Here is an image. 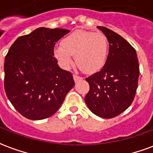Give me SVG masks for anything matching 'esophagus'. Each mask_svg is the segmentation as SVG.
I'll list each match as a JSON object with an SVG mask.
<instances>
[{
  "instance_id": "34e87169",
  "label": "esophagus",
  "mask_w": 153,
  "mask_h": 153,
  "mask_svg": "<svg viewBox=\"0 0 153 153\" xmlns=\"http://www.w3.org/2000/svg\"><path fill=\"white\" fill-rule=\"evenodd\" d=\"M73 78H74V80L75 82L78 81H79V80H81V79H82V77L79 76V75H76V74H74V75H73Z\"/></svg>"
}]
</instances>
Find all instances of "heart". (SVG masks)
Instances as JSON below:
<instances>
[{"label":"heart","mask_w":153,"mask_h":153,"mask_svg":"<svg viewBox=\"0 0 153 153\" xmlns=\"http://www.w3.org/2000/svg\"><path fill=\"white\" fill-rule=\"evenodd\" d=\"M73 55L82 71L95 73L105 66L108 57V42L101 33L78 30L66 36L53 48V56L59 65L68 70Z\"/></svg>","instance_id":"heart-1"}]
</instances>
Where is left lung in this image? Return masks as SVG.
I'll use <instances>...</instances> for the list:
<instances>
[{
	"label": "left lung",
	"mask_w": 153,
	"mask_h": 153,
	"mask_svg": "<svg viewBox=\"0 0 153 153\" xmlns=\"http://www.w3.org/2000/svg\"><path fill=\"white\" fill-rule=\"evenodd\" d=\"M108 38L107 62L100 72L86 79L90 91L85 102L91 112L111 119L128 108L136 95L140 67L136 50L120 35L98 26Z\"/></svg>",
	"instance_id": "1"
}]
</instances>
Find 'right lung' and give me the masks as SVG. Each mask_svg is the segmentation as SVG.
Segmentation results:
<instances>
[{"mask_svg":"<svg viewBox=\"0 0 153 153\" xmlns=\"http://www.w3.org/2000/svg\"><path fill=\"white\" fill-rule=\"evenodd\" d=\"M67 33L38 28L17 38L5 56L4 91L25 118L40 120L53 115L74 86L71 73L60 68L53 57L55 42Z\"/></svg>","mask_w":153,"mask_h":153,"instance_id":"1","label":"right lung"}]
</instances>
